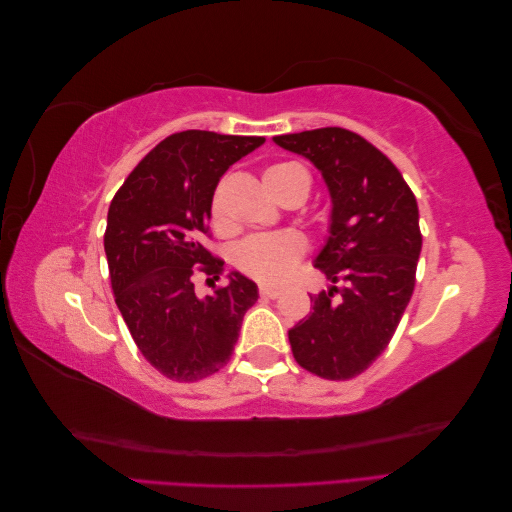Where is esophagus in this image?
I'll use <instances>...</instances> for the list:
<instances>
[{"label":"esophagus","mask_w":512,"mask_h":512,"mask_svg":"<svg viewBox=\"0 0 512 512\" xmlns=\"http://www.w3.org/2000/svg\"><path fill=\"white\" fill-rule=\"evenodd\" d=\"M260 297L277 299V297H282V290L280 288H271V286H260Z\"/></svg>","instance_id":"obj_1"}]
</instances>
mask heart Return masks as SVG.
<instances>
[{
	"label": "heart",
	"mask_w": 512,
	"mask_h": 512,
	"mask_svg": "<svg viewBox=\"0 0 512 512\" xmlns=\"http://www.w3.org/2000/svg\"><path fill=\"white\" fill-rule=\"evenodd\" d=\"M265 185L277 203H286L288 198L309 192V177L305 168L294 162L271 164L265 170ZM213 224L224 222L222 196L215 192L211 200ZM305 252V241L297 232H275V235H256L239 243L235 260L241 271L252 275L262 284H282L292 275L294 267Z\"/></svg>",
	"instance_id": "heart-1"
}]
</instances>
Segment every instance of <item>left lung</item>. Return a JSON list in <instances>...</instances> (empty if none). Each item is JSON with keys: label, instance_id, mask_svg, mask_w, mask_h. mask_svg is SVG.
Returning <instances> with one entry per match:
<instances>
[{"label": "left lung", "instance_id": "8db88e82", "mask_svg": "<svg viewBox=\"0 0 512 512\" xmlns=\"http://www.w3.org/2000/svg\"><path fill=\"white\" fill-rule=\"evenodd\" d=\"M312 162L331 196L329 235L314 267L337 286L314 294L312 314L288 331L294 359L327 380L359 376L389 346L414 290L423 237L418 205L395 164L344 128L273 138Z\"/></svg>", "mask_w": 512, "mask_h": 512}]
</instances>
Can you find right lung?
I'll use <instances>...</instances> for the list:
<instances>
[{
  "label": "right lung",
  "mask_w": 512,
  "mask_h": 512,
  "mask_svg": "<svg viewBox=\"0 0 512 512\" xmlns=\"http://www.w3.org/2000/svg\"><path fill=\"white\" fill-rule=\"evenodd\" d=\"M262 143V136L177 132L147 153L108 209L104 252L115 303L138 350L175 382L220 371L258 301V286L239 271L211 297H198L192 267L220 277L224 262L203 247L213 192Z\"/></svg>",
  "instance_id": "obj_1"
}]
</instances>
